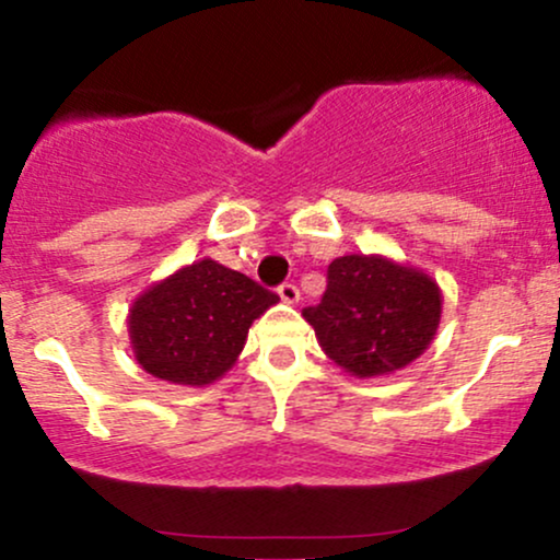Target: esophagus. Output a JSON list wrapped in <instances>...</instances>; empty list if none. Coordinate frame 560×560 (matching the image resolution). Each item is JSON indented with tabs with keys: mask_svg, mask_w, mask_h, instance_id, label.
<instances>
[{
	"mask_svg": "<svg viewBox=\"0 0 560 560\" xmlns=\"http://www.w3.org/2000/svg\"><path fill=\"white\" fill-rule=\"evenodd\" d=\"M279 298H281V302H287V305H294V302L300 300V289L287 281V284L279 287Z\"/></svg>",
	"mask_w": 560,
	"mask_h": 560,
	"instance_id": "obj_1",
	"label": "esophagus"
}]
</instances>
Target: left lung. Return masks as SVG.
<instances>
[{"mask_svg":"<svg viewBox=\"0 0 560 560\" xmlns=\"http://www.w3.org/2000/svg\"><path fill=\"white\" fill-rule=\"evenodd\" d=\"M326 279L324 298L302 316L320 350L347 374H395L432 345L442 292L429 273L384 255H342Z\"/></svg>","mask_w":560,"mask_h":560,"instance_id":"8db88e82","label":"left lung"}]
</instances>
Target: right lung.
<instances>
[{"mask_svg":"<svg viewBox=\"0 0 560 560\" xmlns=\"http://www.w3.org/2000/svg\"><path fill=\"white\" fill-rule=\"evenodd\" d=\"M279 298L249 276L202 258L133 300L128 337L147 374L205 387L236 363L247 331Z\"/></svg>","mask_w":560,"mask_h":560,"instance_id":"right-lung-1","label":"right lung"}]
</instances>
